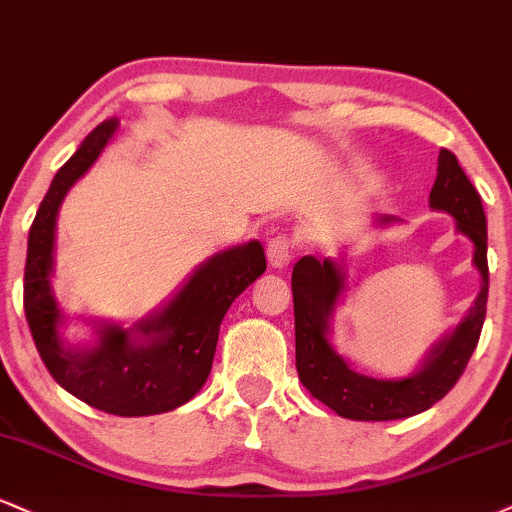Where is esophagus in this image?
<instances>
[{"label": "esophagus", "instance_id": "obj_1", "mask_svg": "<svg viewBox=\"0 0 512 512\" xmlns=\"http://www.w3.org/2000/svg\"><path fill=\"white\" fill-rule=\"evenodd\" d=\"M293 252H295V243L288 233H276V236L267 240V257L274 269L288 267L293 260Z\"/></svg>", "mask_w": 512, "mask_h": 512}]
</instances>
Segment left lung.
<instances>
[{
  "mask_svg": "<svg viewBox=\"0 0 512 512\" xmlns=\"http://www.w3.org/2000/svg\"><path fill=\"white\" fill-rule=\"evenodd\" d=\"M429 205L453 214L458 231L474 243V267L482 274V291L451 336L443 338L417 374L400 381L372 379L357 374L331 348L329 319L343 291V274L336 262L307 255L295 262L293 312H295V369L303 386L324 405L348 420L384 422L403 420L429 410L463 377L467 362L479 343L486 298H489V262H486V217L482 197L460 169L451 150L439 152V169ZM391 221V217L381 219Z\"/></svg>",
  "mask_w": 512,
  "mask_h": 512,
  "instance_id": "obj_1",
  "label": "left lung"
}]
</instances>
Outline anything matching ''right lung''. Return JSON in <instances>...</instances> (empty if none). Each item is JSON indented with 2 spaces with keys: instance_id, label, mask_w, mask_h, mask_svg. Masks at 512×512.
<instances>
[{
  "instance_id": "1",
  "label": "right lung",
  "mask_w": 512,
  "mask_h": 512,
  "mask_svg": "<svg viewBox=\"0 0 512 512\" xmlns=\"http://www.w3.org/2000/svg\"><path fill=\"white\" fill-rule=\"evenodd\" d=\"M114 131V119L90 131L40 202L28 233L23 310L35 348L59 386L109 415H159L188 403L202 389L212 369L221 319L233 300L262 276L267 260L257 240L221 252L190 276L162 312L140 322L135 331L104 326L92 350L61 346V317L49 288L57 212L66 190L100 157Z\"/></svg>"
}]
</instances>
